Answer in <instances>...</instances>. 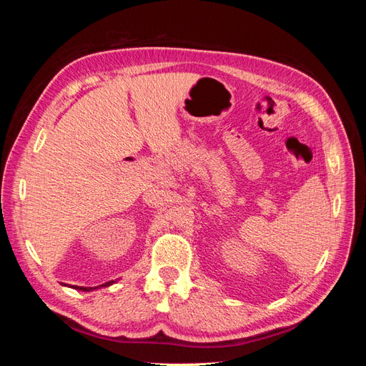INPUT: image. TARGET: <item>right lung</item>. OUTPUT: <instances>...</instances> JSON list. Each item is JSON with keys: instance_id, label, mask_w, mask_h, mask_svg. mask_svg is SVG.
I'll list each match as a JSON object with an SVG mask.
<instances>
[{"instance_id": "obj_1", "label": "right lung", "mask_w": 366, "mask_h": 366, "mask_svg": "<svg viewBox=\"0 0 366 366\" xmlns=\"http://www.w3.org/2000/svg\"><path fill=\"white\" fill-rule=\"evenodd\" d=\"M113 284V281H108V282H105V284H102V285H112ZM101 285V287H102ZM71 289H76V290H82V292H90V290H93V289H97V287H77V285H73Z\"/></svg>"}]
</instances>
